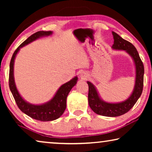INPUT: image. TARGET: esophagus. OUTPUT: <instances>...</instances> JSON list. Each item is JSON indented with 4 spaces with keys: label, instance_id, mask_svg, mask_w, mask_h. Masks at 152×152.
I'll use <instances>...</instances> for the list:
<instances>
[{
    "label": "esophagus",
    "instance_id": "esophagus-1",
    "mask_svg": "<svg viewBox=\"0 0 152 152\" xmlns=\"http://www.w3.org/2000/svg\"><path fill=\"white\" fill-rule=\"evenodd\" d=\"M80 78L82 80H85L87 78H88V73L86 72H81L80 73V75H79Z\"/></svg>",
    "mask_w": 152,
    "mask_h": 152
}]
</instances>
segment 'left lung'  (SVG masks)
I'll return each instance as SVG.
<instances>
[{
	"label": "left lung",
	"instance_id": "left-lung-1",
	"mask_svg": "<svg viewBox=\"0 0 152 152\" xmlns=\"http://www.w3.org/2000/svg\"><path fill=\"white\" fill-rule=\"evenodd\" d=\"M114 39L113 50H125L134 61L135 67V81L132 93L128 99L119 102H105L99 96L96 87L91 82L88 84V104L93 111L105 117H118L127 113L137 101L143 91L144 67L136 48L132 43L125 40L114 31L112 32Z\"/></svg>",
	"mask_w": 152,
	"mask_h": 152
}]
</instances>
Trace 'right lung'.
I'll return each mask as SVG.
<instances>
[{
  "mask_svg": "<svg viewBox=\"0 0 152 152\" xmlns=\"http://www.w3.org/2000/svg\"><path fill=\"white\" fill-rule=\"evenodd\" d=\"M52 33L53 32L50 31H40L31 35L15 51L10 62L9 88L18 107L23 113L29 117L41 121H50L56 120L62 115L66 108L67 96L71 89L76 85L78 81V77H74L70 81L62 84L50 101L42 104H33L24 100L18 91L14 78V63L16 56L20 48L40 37L51 35H52Z\"/></svg>",
  "mask_w": 152,
  "mask_h": 152,
  "instance_id": "add662e5",
  "label": "right lung"
}]
</instances>
